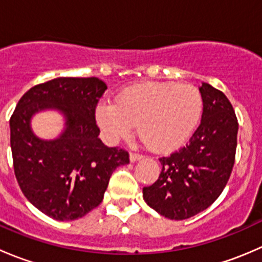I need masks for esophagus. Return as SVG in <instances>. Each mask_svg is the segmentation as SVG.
Segmentation results:
<instances>
[{
  "label": "esophagus",
  "mask_w": 262,
  "mask_h": 262,
  "mask_svg": "<svg viewBox=\"0 0 262 262\" xmlns=\"http://www.w3.org/2000/svg\"><path fill=\"white\" fill-rule=\"evenodd\" d=\"M142 157H143V156L139 155V153H136V152H130V155H129V158H130L132 162H136V161L141 160Z\"/></svg>",
  "instance_id": "34e87169"
}]
</instances>
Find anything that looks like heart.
Masks as SVG:
<instances>
[{
	"label": "heart",
	"mask_w": 262,
	"mask_h": 262,
	"mask_svg": "<svg viewBox=\"0 0 262 262\" xmlns=\"http://www.w3.org/2000/svg\"><path fill=\"white\" fill-rule=\"evenodd\" d=\"M202 114L203 96L198 87L142 82L124 90L115 102H101L96 120L109 141L125 138L138 124L148 147L170 152L189 141Z\"/></svg>",
	"instance_id": "b5f03b06"
}]
</instances>
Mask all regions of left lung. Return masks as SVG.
I'll return each instance as SVG.
<instances>
[{"instance_id":"8db88e82","label":"left lung","mask_w":262,"mask_h":262,"mask_svg":"<svg viewBox=\"0 0 262 262\" xmlns=\"http://www.w3.org/2000/svg\"><path fill=\"white\" fill-rule=\"evenodd\" d=\"M199 91L203 96L200 125L186 146L160 158V178L143 187L147 204L175 221L203 212L218 199L236 157L238 121L233 106L209 83H203Z\"/></svg>"}]
</instances>
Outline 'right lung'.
<instances>
[{
    "label": "right lung",
    "mask_w": 262,
    "mask_h": 262,
    "mask_svg": "<svg viewBox=\"0 0 262 262\" xmlns=\"http://www.w3.org/2000/svg\"><path fill=\"white\" fill-rule=\"evenodd\" d=\"M107 86L97 77H59L31 87L10 119L14 171L21 191L40 212L57 221H73L102 202L115 168L129 153L105 146L95 112ZM57 108L66 116L59 139L33 136L31 116Z\"/></svg>",
    "instance_id": "right-lung-1"
}]
</instances>
